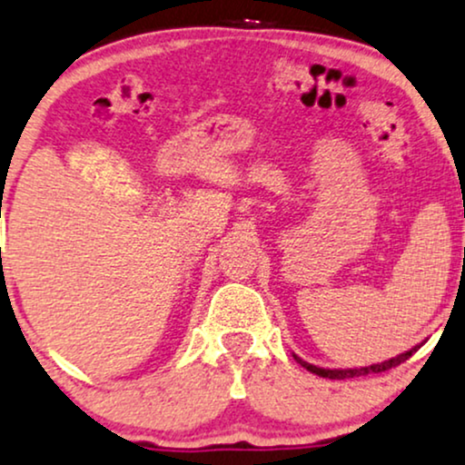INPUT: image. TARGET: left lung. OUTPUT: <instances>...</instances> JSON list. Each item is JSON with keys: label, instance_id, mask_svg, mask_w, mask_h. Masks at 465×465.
<instances>
[{"label": "left lung", "instance_id": "obj_1", "mask_svg": "<svg viewBox=\"0 0 465 465\" xmlns=\"http://www.w3.org/2000/svg\"><path fill=\"white\" fill-rule=\"evenodd\" d=\"M418 347H420V345H418ZM418 347H411L410 351L401 353V355H397V358L386 360V362L371 364V366H360V369H321V366L303 362V360L297 358L295 353H293V358L303 366V369L314 372V375H319V377H330V380H349V377H364V375H372V372H383L388 369H394V366H399L401 362H405V360L411 358V353H414Z\"/></svg>", "mask_w": 465, "mask_h": 465}]
</instances>
